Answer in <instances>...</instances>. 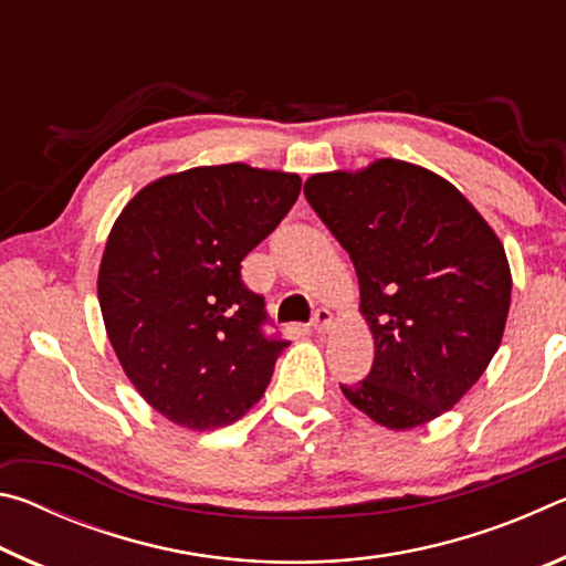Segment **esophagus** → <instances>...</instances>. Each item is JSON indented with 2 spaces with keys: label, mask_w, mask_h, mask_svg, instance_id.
I'll use <instances>...</instances> for the list:
<instances>
[{
  "label": "esophagus",
  "mask_w": 566,
  "mask_h": 566,
  "mask_svg": "<svg viewBox=\"0 0 566 566\" xmlns=\"http://www.w3.org/2000/svg\"><path fill=\"white\" fill-rule=\"evenodd\" d=\"M329 324H332V314H329V310H317L314 312V317H312V322H310V327L317 332V334H324L329 329Z\"/></svg>",
  "instance_id": "esophagus-1"
}]
</instances>
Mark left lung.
I'll return each instance as SVG.
<instances>
[{"label": "left lung", "instance_id": "obj_1", "mask_svg": "<svg viewBox=\"0 0 566 566\" xmlns=\"http://www.w3.org/2000/svg\"><path fill=\"white\" fill-rule=\"evenodd\" d=\"M304 197L349 252L375 334L371 371L344 397L389 429L444 415L484 375L510 314L492 227L447 179L399 159L314 175Z\"/></svg>", "mask_w": 566, "mask_h": 566}]
</instances>
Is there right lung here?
Returning a JSON list of instances; mask_svg holds the SVG:
<instances>
[{
    "instance_id": "1",
    "label": "right lung",
    "mask_w": 566,
    "mask_h": 566,
    "mask_svg": "<svg viewBox=\"0 0 566 566\" xmlns=\"http://www.w3.org/2000/svg\"><path fill=\"white\" fill-rule=\"evenodd\" d=\"M302 179L247 165L161 177L114 222L99 306L124 371L159 415L217 429L262 399L290 342L266 334L242 260L296 202Z\"/></svg>"
}]
</instances>
